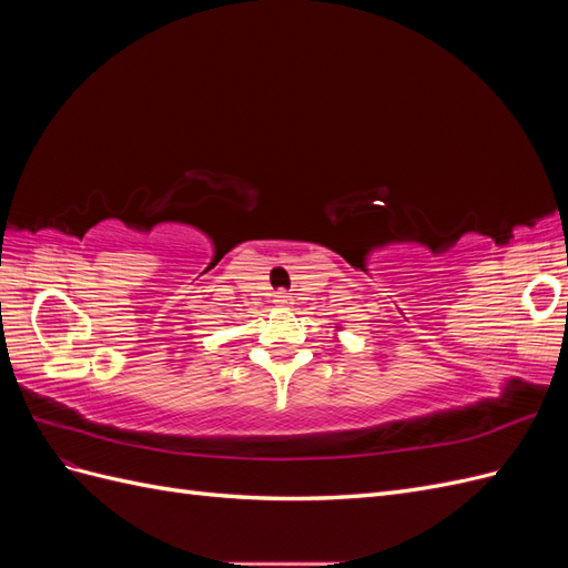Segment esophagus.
I'll list each match as a JSON object with an SVG mask.
<instances>
[{
    "label": "esophagus",
    "instance_id": "1",
    "mask_svg": "<svg viewBox=\"0 0 568 568\" xmlns=\"http://www.w3.org/2000/svg\"><path fill=\"white\" fill-rule=\"evenodd\" d=\"M274 303H277L280 307H288V305H294V296L286 294L284 288H280L277 294H274Z\"/></svg>",
    "mask_w": 568,
    "mask_h": 568
}]
</instances>
